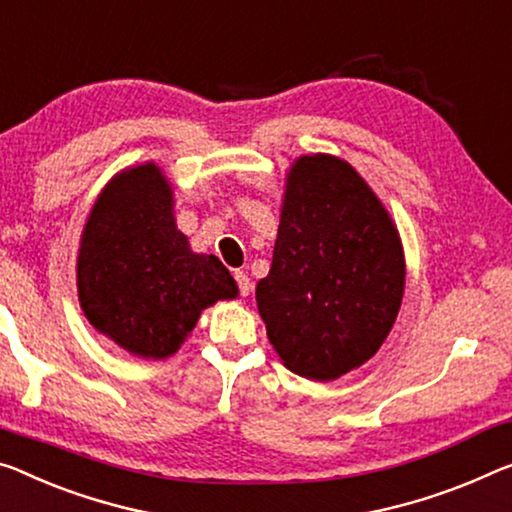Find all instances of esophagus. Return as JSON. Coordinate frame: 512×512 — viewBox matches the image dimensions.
<instances>
[{
	"instance_id": "34e87169",
	"label": "esophagus",
	"mask_w": 512,
	"mask_h": 512,
	"mask_svg": "<svg viewBox=\"0 0 512 512\" xmlns=\"http://www.w3.org/2000/svg\"><path fill=\"white\" fill-rule=\"evenodd\" d=\"M235 281H238V288H240V295L247 297L251 293V279L247 272H235Z\"/></svg>"
}]
</instances>
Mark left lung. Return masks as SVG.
<instances>
[{"label":"left lung","mask_w":512,"mask_h":512,"mask_svg":"<svg viewBox=\"0 0 512 512\" xmlns=\"http://www.w3.org/2000/svg\"><path fill=\"white\" fill-rule=\"evenodd\" d=\"M403 293V240L380 196L343 157H295L270 274L256 283L283 366L318 382L355 371L387 341Z\"/></svg>","instance_id":"obj_1"}]
</instances>
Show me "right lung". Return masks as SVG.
Instances as JSON below:
<instances>
[{
  "mask_svg": "<svg viewBox=\"0 0 512 512\" xmlns=\"http://www.w3.org/2000/svg\"><path fill=\"white\" fill-rule=\"evenodd\" d=\"M77 297L102 336L139 359L176 355L238 283L217 256L196 254L176 226L174 185L155 162L119 171L86 217Z\"/></svg>",
  "mask_w": 512,
  "mask_h": 512,
  "instance_id": "1",
  "label": "right lung"
}]
</instances>
